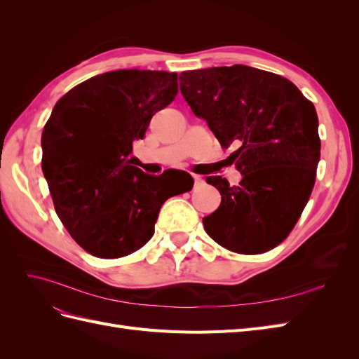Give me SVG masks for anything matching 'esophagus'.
Masks as SVG:
<instances>
[{"label":"esophagus","instance_id":"34e87169","mask_svg":"<svg viewBox=\"0 0 359 359\" xmlns=\"http://www.w3.org/2000/svg\"><path fill=\"white\" fill-rule=\"evenodd\" d=\"M193 180H194V184H196V186H201V184L203 182V178L201 175H193Z\"/></svg>","mask_w":359,"mask_h":359}]
</instances>
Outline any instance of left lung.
<instances>
[{
    "mask_svg": "<svg viewBox=\"0 0 359 359\" xmlns=\"http://www.w3.org/2000/svg\"><path fill=\"white\" fill-rule=\"evenodd\" d=\"M184 99L223 148L235 144L238 186L208 177L222 203L203 227L222 247L260 255L283 243L310 199L320 158L318 114L283 76L235 64L180 74Z\"/></svg>",
    "mask_w": 359,
    "mask_h": 359,
    "instance_id": "left-lung-1",
    "label": "left lung"
}]
</instances>
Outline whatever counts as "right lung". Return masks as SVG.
<instances>
[{"label": "right lung", "mask_w": 359, "mask_h": 359, "mask_svg": "<svg viewBox=\"0 0 359 359\" xmlns=\"http://www.w3.org/2000/svg\"><path fill=\"white\" fill-rule=\"evenodd\" d=\"M178 93V74L116 70L76 85L53 106L41 133V169L73 240L102 259L135 253L154 235L161 205L178 193L132 166L133 140Z\"/></svg>", "instance_id": "obj_1"}]
</instances>
